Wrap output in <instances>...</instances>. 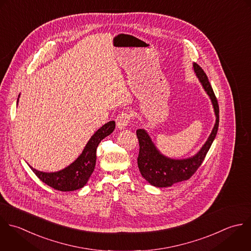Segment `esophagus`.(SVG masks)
I'll list each match as a JSON object with an SVG mask.
<instances>
[{"instance_id": "obj_1", "label": "esophagus", "mask_w": 251, "mask_h": 251, "mask_svg": "<svg viewBox=\"0 0 251 251\" xmlns=\"http://www.w3.org/2000/svg\"><path fill=\"white\" fill-rule=\"evenodd\" d=\"M131 114L128 111H122L118 116L116 117V126L118 129L122 130L125 129L131 120Z\"/></svg>"}]
</instances>
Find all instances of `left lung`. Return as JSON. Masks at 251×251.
<instances>
[{
  "label": "left lung",
  "mask_w": 251,
  "mask_h": 251,
  "mask_svg": "<svg viewBox=\"0 0 251 251\" xmlns=\"http://www.w3.org/2000/svg\"><path fill=\"white\" fill-rule=\"evenodd\" d=\"M193 66L204 91L211 100L216 122L210 136L200 151L194 156L184 159H173L163 155L156 149L146 130H137V137L140 145L138 167L142 176L154 187L166 188L171 187L173 184L189 180L201 165L217 135L219 127V105L217 99L203 69L198 63H194Z\"/></svg>",
  "instance_id": "obj_1"
}]
</instances>
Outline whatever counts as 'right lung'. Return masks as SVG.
<instances>
[{
  "label": "right lung",
  "instance_id": "add662e5",
  "mask_svg": "<svg viewBox=\"0 0 251 251\" xmlns=\"http://www.w3.org/2000/svg\"><path fill=\"white\" fill-rule=\"evenodd\" d=\"M19 98V96H18ZM18 102V99H17ZM115 129V122L109 121L101 126L89 140L82 153L66 168L57 172H42L29 165L35 175L49 187L61 192H71L83 188L89 181L96 165L97 148L100 141Z\"/></svg>",
  "mask_w": 251,
  "mask_h": 251
}]
</instances>
